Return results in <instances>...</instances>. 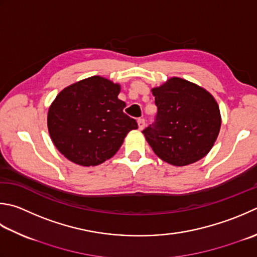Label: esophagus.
Masks as SVG:
<instances>
[{
    "label": "esophagus",
    "mask_w": 257,
    "mask_h": 257,
    "mask_svg": "<svg viewBox=\"0 0 257 257\" xmlns=\"http://www.w3.org/2000/svg\"><path fill=\"white\" fill-rule=\"evenodd\" d=\"M145 125H146L145 119H143V118H139V119H138V127H139V129H140V130H143V129L145 128Z\"/></svg>",
    "instance_id": "obj_1"
}]
</instances>
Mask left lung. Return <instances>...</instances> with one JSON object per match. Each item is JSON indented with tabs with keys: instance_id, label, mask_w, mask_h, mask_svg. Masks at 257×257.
Returning <instances> with one entry per match:
<instances>
[{
	"instance_id": "obj_1",
	"label": "left lung",
	"mask_w": 257,
	"mask_h": 257,
	"mask_svg": "<svg viewBox=\"0 0 257 257\" xmlns=\"http://www.w3.org/2000/svg\"><path fill=\"white\" fill-rule=\"evenodd\" d=\"M153 94L157 114L143 134L154 153L174 166H186L205 157L222 122L213 95L180 78L154 88Z\"/></svg>"
}]
</instances>
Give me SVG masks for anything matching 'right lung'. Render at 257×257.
I'll list each match as a JSON object with an SVG mask.
<instances>
[{
    "label": "right lung",
    "instance_id": "right-lung-1",
    "mask_svg": "<svg viewBox=\"0 0 257 257\" xmlns=\"http://www.w3.org/2000/svg\"><path fill=\"white\" fill-rule=\"evenodd\" d=\"M119 84L91 77L60 92L48 113V128L55 147L80 166H95L118 152L127 134L137 129L123 112Z\"/></svg>",
    "mask_w": 257,
    "mask_h": 257
}]
</instances>
